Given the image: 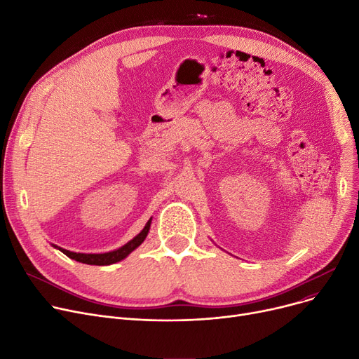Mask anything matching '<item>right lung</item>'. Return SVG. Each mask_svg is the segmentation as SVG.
<instances>
[{"mask_svg": "<svg viewBox=\"0 0 359 359\" xmlns=\"http://www.w3.org/2000/svg\"><path fill=\"white\" fill-rule=\"evenodd\" d=\"M149 225H151V218L148 219V222L145 224V227L141 230L140 234H137L134 238L129 240L126 244H123L122 248H119L116 250H111V252H106V253H75V252H69L67 249L56 246V244H52V246L55 249L61 250L69 259H74L80 263H86V265H97V266L113 265V263H118V262L123 260L125 257H128L137 248L141 246L148 236Z\"/></svg>", "mask_w": 359, "mask_h": 359, "instance_id": "1", "label": "right lung"}]
</instances>
